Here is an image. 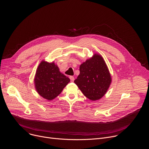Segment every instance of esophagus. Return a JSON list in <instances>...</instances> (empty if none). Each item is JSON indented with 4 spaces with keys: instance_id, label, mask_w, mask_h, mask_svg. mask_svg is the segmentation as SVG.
<instances>
[{
    "instance_id": "34e87169",
    "label": "esophagus",
    "mask_w": 149,
    "mask_h": 149,
    "mask_svg": "<svg viewBox=\"0 0 149 149\" xmlns=\"http://www.w3.org/2000/svg\"><path fill=\"white\" fill-rule=\"evenodd\" d=\"M69 78H70V80H71L72 81H74V77L73 76H70Z\"/></svg>"
}]
</instances>
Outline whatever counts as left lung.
I'll use <instances>...</instances> for the list:
<instances>
[{"mask_svg": "<svg viewBox=\"0 0 149 149\" xmlns=\"http://www.w3.org/2000/svg\"><path fill=\"white\" fill-rule=\"evenodd\" d=\"M83 93L95 101L102 98L111 83V77L103 57L95 54L80 66V74L74 80Z\"/></svg>", "mask_w": 149, "mask_h": 149, "instance_id": "left-lung-1", "label": "left lung"}]
</instances>
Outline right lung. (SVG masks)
<instances>
[{
    "label": "right lung",
    "instance_id": "obj_1",
    "mask_svg": "<svg viewBox=\"0 0 149 149\" xmlns=\"http://www.w3.org/2000/svg\"><path fill=\"white\" fill-rule=\"evenodd\" d=\"M69 81L70 79L60 72L58 67L54 63L44 61L39 65L34 79L37 92L48 100L59 95Z\"/></svg>",
    "mask_w": 149,
    "mask_h": 149
}]
</instances>
